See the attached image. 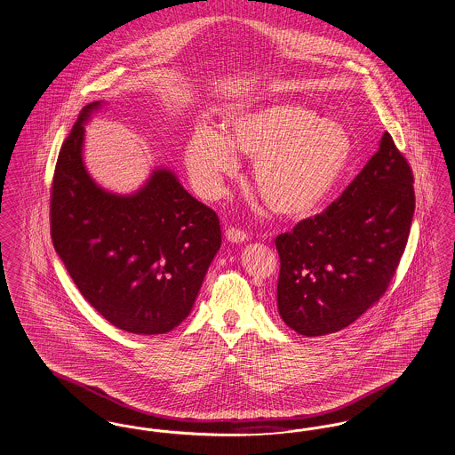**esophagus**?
<instances>
[{
  "label": "esophagus",
  "mask_w": 455,
  "mask_h": 455,
  "mask_svg": "<svg viewBox=\"0 0 455 455\" xmlns=\"http://www.w3.org/2000/svg\"><path fill=\"white\" fill-rule=\"evenodd\" d=\"M225 236H227V240L232 242V243H242V242L247 240V234H245L243 230H240V228H234V227L227 228Z\"/></svg>",
  "instance_id": "obj_1"
}]
</instances>
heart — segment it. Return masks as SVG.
I'll return each mask as SVG.
<instances>
[{
	"label": "heart",
	"instance_id": "1",
	"mask_svg": "<svg viewBox=\"0 0 455 455\" xmlns=\"http://www.w3.org/2000/svg\"><path fill=\"white\" fill-rule=\"evenodd\" d=\"M235 152L254 159L255 189L274 213L288 220L316 215L346 176L354 157L352 133L294 103H271L225 118L223 132L196 128L184 147L193 184L206 198L235 178Z\"/></svg>",
	"mask_w": 455,
	"mask_h": 455
}]
</instances>
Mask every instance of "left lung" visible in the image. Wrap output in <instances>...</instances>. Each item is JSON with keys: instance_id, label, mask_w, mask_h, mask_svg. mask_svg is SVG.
<instances>
[{"instance_id": "left-lung-1", "label": "left lung", "mask_w": 455, "mask_h": 455, "mask_svg": "<svg viewBox=\"0 0 455 455\" xmlns=\"http://www.w3.org/2000/svg\"><path fill=\"white\" fill-rule=\"evenodd\" d=\"M415 213L413 172L384 132L378 152L327 210L275 236L277 311L305 337L354 323L398 269Z\"/></svg>"}]
</instances>
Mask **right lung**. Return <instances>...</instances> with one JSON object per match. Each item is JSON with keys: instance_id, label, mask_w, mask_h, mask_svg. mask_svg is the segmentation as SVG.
<instances>
[{"instance_id": "obj_1", "label": "right lung", "mask_w": 455, "mask_h": 455, "mask_svg": "<svg viewBox=\"0 0 455 455\" xmlns=\"http://www.w3.org/2000/svg\"><path fill=\"white\" fill-rule=\"evenodd\" d=\"M84 107L64 140L51 193V235L74 284L111 325L167 333L191 313L219 252L217 213L195 200L169 169L133 195L100 188L83 161Z\"/></svg>"}]
</instances>
